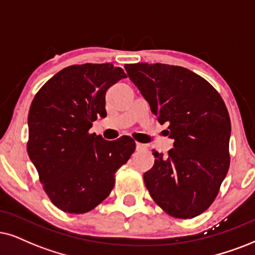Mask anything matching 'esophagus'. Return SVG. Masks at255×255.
<instances>
[{"label":"esophagus","mask_w":255,"mask_h":255,"mask_svg":"<svg viewBox=\"0 0 255 255\" xmlns=\"http://www.w3.org/2000/svg\"><path fill=\"white\" fill-rule=\"evenodd\" d=\"M146 148H147L146 144L136 142V150H144V149H146Z\"/></svg>","instance_id":"1"}]
</instances>
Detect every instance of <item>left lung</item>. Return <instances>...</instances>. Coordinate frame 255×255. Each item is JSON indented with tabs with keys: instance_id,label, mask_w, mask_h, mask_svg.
I'll return each mask as SVG.
<instances>
[{
	"instance_id": "8db88e82",
	"label": "left lung",
	"mask_w": 255,
	"mask_h": 255,
	"mask_svg": "<svg viewBox=\"0 0 255 255\" xmlns=\"http://www.w3.org/2000/svg\"><path fill=\"white\" fill-rule=\"evenodd\" d=\"M128 76L149 104L174 148L153 149L144 185L166 213L192 219L213 204L230 168L231 120L220 94L204 77L179 66L126 64Z\"/></svg>"
}]
</instances>
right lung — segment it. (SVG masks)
Listing matches in <instances>:
<instances>
[{
    "mask_svg": "<svg viewBox=\"0 0 255 255\" xmlns=\"http://www.w3.org/2000/svg\"><path fill=\"white\" fill-rule=\"evenodd\" d=\"M126 77L112 63L74 64L48 80L31 102L28 155L61 211L81 214L101 204L135 150L129 136L107 141L89 133L98 117L107 115V90Z\"/></svg>",
    "mask_w": 255,
    "mask_h": 255,
    "instance_id": "obj_1",
    "label": "right lung"
}]
</instances>
